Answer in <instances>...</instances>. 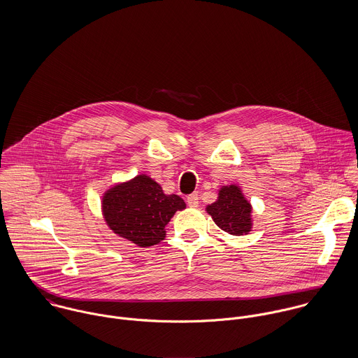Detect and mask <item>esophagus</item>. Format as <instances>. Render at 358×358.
<instances>
[{
	"label": "esophagus",
	"instance_id": "1",
	"mask_svg": "<svg viewBox=\"0 0 358 358\" xmlns=\"http://www.w3.org/2000/svg\"><path fill=\"white\" fill-rule=\"evenodd\" d=\"M200 199H199V194L197 193H193V194H190L189 197H187V204L189 206H192V208H194V206H199V201Z\"/></svg>",
	"mask_w": 358,
	"mask_h": 358
}]
</instances>
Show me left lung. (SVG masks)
Listing matches in <instances>:
<instances>
[{
  "label": "left lung",
  "mask_w": 358,
  "mask_h": 358,
  "mask_svg": "<svg viewBox=\"0 0 358 358\" xmlns=\"http://www.w3.org/2000/svg\"><path fill=\"white\" fill-rule=\"evenodd\" d=\"M213 222L233 236L248 234L252 229V206L245 200L241 189L236 185L223 186L213 204L206 206Z\"/></svg>",
  "instance_id": "obj_1"
}]
</instances>
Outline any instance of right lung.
Masks as SVG:
<instances>
[{
	"label": "right lung",
	"instance_id": "right-lung-1",
	"mask_svg": "<svg viewBox=\"0 0 358 358\" xmlns=\"http://www.w3.org/2000/svg\"><path fill=\"white\" fill-rule=\"evenodd\" d=\"M186 208L176 194H164L162 187L148 175L120 183L103 196L107 226L120 237L139 247H152L165 238V226L176 210Z\"/></svg>",
	"mask_w": 358,
	"mask_h": 358
}]
</instances>
